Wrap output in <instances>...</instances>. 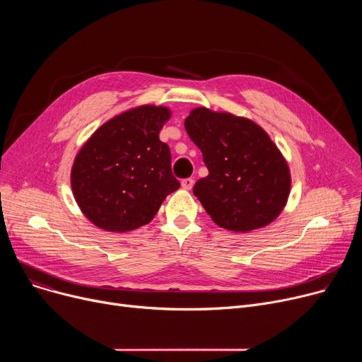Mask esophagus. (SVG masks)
<instances>
[{"mask_svg":"<svg viewBox=\"0 0 362 362\" xmlns=\"http://www.w3.org/2000/svg\"><path fill=\"white\" fill-rule=\"evenodd\" d=\"M194 183H195V180H194V179H191V177L183 179V180H182V187L185 189V191H191L192 186H194Z\"/></svg>","mask_w":362,"mask_h":362,"instance_id":"1","label":"esophagus"}]
</instances>
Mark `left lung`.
I'll list each match as a JSON object with an SVG mask.
<instances>
[{"label":"left lung","mask_w":362,"mask_h":362,"mask_svg":"<svg viewBox=\"0 0 362 362\" xmlns=\"http://www.w3.org/2000/svg\"><path fill=\"white\" fill-rule=\"evenodd\" d=\"M185 129L208 168V176L195 183L194 195L217 226L251 232L279 217L288 202L291 173L262 127L199 107L186 117Z\"/></svg>","instance_id":"left-lung-1"}]
</instances>
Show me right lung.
I'll return each instance as SVG.
<instances>
[{
	"label": "right lung",
	"instance_id": "right-lung-1",
	"mask_svg": "<svg viewBox=\"0 0 362 362\" xmlns=\"http://www.w3.org/2000/svg\"><path fill=\"white\" fill-rule=\"evenodd\" d=\"M165 107L142 105L104 123L78 152L71 189L82 213L100 229L129 232L148 224L179 189L171 154L158 135Z\"/></svg>",
	"mask_w": 362,
	"mask_h": 362
}]
</instances>
